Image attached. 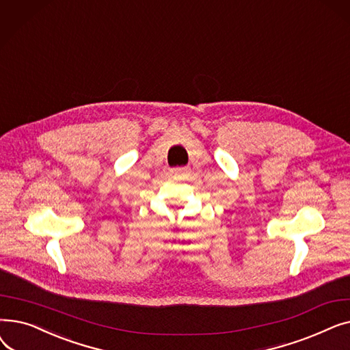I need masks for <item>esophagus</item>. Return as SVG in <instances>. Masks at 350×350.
Returning a JSON list of instances; mask_svg holds the SVG:
<instances>
[{
	"label": "esophagus",
	"instance_id": "34e87169",
	"mask_svg": "<svg viewBox=\"0 0 350 350\" xmlns=\"http://www.w3.org/2000/svg\"><path fill=\"white\" fill-rule=\"evenodd\" d=\"M187 172V167H173L172 170H170V173L172 174H183V173H186Z\"/></svg>",
	"mask_w": 350,
	"mask_h": 350
}]
</instances>
